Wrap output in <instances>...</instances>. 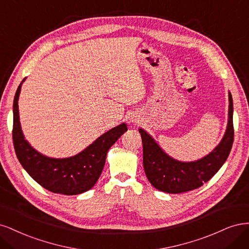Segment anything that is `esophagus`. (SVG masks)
<instances>
[{
    "mask_svg": "<svg viewBox=\"0 0 249 249\" xmlns=\"http://www.w3.org/2000/svg\"><path fill=\"white\" fill-rule=\"evenodd\" d=\"M132 122H133V120H132ZM134 122H135V120H134ZM136 123V122H135Z\"/></svg>",
    "mask_w": 249,
    "mask_h": 249,
    "instance_id": "34e87169",
    "label": "esophagus"
}]
</instances>
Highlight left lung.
Masks as SVG:
<instances>
[{
    "label": "left lung",
    "instance_id": "8db88e82",
    "mask_svg": "<svg viewBox=\"0 0 249 249\" xmlns=\"http://www.w3.org/2000/svg\"><path fill=\"white\" fill-rule=\"evenodd\" d=\"M229 123L219 145L209 155L195 162H180L167 156L151 136L140 129L142 142L143 170L156 189L167 194L194 190L209 181L226 162L234 142L232 98L229 93Z\"/></svg>",
    "mask_w": 249,
    "mask_h": 249
}]
</instances>
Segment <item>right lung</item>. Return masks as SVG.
Returning a JSON list of instances; mask_svg holds the SVG:
<instances>
[{"label":"right lung","instance_id":"right-lung-1","mask_svg":"<svg viewBox=\"0 0 249 249\" xmlns=\"http://www.w3.org/2000/svg\"><path fill=\"white\" fill-rule=\"evenodd\" d=\"M18 86L13 101L12 139L20 164L38 184L53 194L74 196L91 189L102 173L108 149L126 130L121 124L102 134L81 153L65 159L43 156L32 148L23 138L18 116Z\"/></svg>","mask_w":249,"mask_h":249}]
</instances>
